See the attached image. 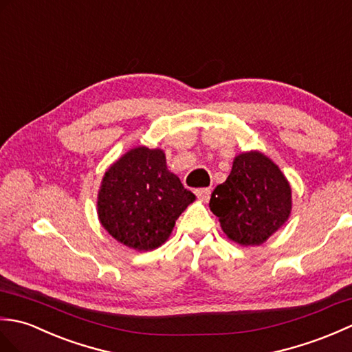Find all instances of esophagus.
Here are the masks:
<instances>
[{"mask_svg": "<svg viewBox=\"0 0 352 352\" xmlns=\"http://www.w3.org/2000/svg\"><path fill=\"white\" fill-rule=\"evenodd\" d=\"M196 192V196L201 200V201H208L210 197V188H199L194 191Z\"/></svg>", "mask_w": 352, "mask_h": 352, "instance_id": "obj_1", "label": "esophagus"}]
</instances>
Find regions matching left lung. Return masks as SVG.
Masks as SVG:
<instances>
[{
    "instance_id": "obj_1",
    "label": "left lung",
    "mask_w": 352,
    "mask_h": 352,
    "mask_svg": "<svg viewBox=\"0 0 352 352\" xmlns=\"http://www.w3.org/2000/svg\"><path fill=\"white\" fill-rule=\"evenodd\" d=\"M209 208L223 232L239 245H261L287 221L291 185L262 152L235 156L229 177L210 196Z\"/></svg>"
}]
</instances>
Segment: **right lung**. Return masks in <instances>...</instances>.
I'll list each match as a JSON object with an SVG mask.
<instances>
[{
    "mask_svg": "<svg viewBox=\"0 0 352 352\" xmlns=\"http://www.w3.org/2000/svg\"><path fill=\"white\" fill-rule=\"evenodd\" d=\"M196 196L167 168L161 149L138 146L105 171L98 194L99 221L129 248L147 252L162 245Z\"/></svg>",
    "mask_w": 352,
    "mask_h": 352,
    "instance_id": "right-lung-1",
    "label": "right lung"
}]
</instances>
